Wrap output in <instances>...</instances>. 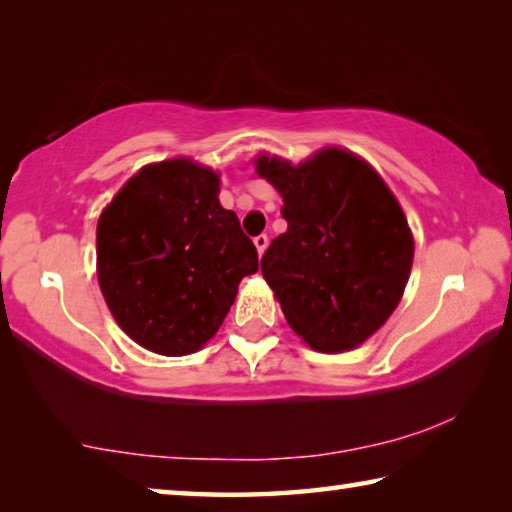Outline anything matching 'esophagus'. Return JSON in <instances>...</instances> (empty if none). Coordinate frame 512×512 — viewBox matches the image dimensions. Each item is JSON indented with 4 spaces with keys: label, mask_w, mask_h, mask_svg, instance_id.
<instances>
[{
    "label": "esophagus",
    "mask_w": 512,
    "mask_h": 512,
    "mask_svg": "<svg viewBox=\"0 0 512 512\" xmlns=\"http://www.w3.org/2000/svg\"><path fill=\"white\" fill-rule=\"evenodd\" d=\"M253 241H255V248H257L259 257H262V255H264V250H266V246H268V237H266V235H257Z\"/></svg>",
    "instance_id": "obj_1"
}]
</instances>
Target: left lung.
Returning <instances> with one entry per match:
<instances>
[{"label":"left lung","instance_id":"8db88e82","mask_svg":"<svg viewBox=\"0 0 512 512\" xmlns=\"http://www.w3.org/2000/svg\"><path fill=\"white\" fill-rule=\"evenodd\" d=\"M257 173L282 196L289 228L262 257L284 318L311 350L361 345L400 305L413 235L400 203L366 160L323 149L293 167L259 155Z\"/></svg>","mask_w":512,"mask_h":512}]
</instances>
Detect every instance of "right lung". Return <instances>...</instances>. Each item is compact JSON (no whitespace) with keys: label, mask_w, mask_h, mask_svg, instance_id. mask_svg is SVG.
Masks as SVG:
<instances>
[{"label":"right lung","mask_w":512,"mask_h":512,"mask_svg":"<svg viewBox=\"0 0 512 512\" xmlns=\"http://www.w3.org/2000/svg\"><path fill=\"white\" fill-rule=\"evenodd\" d=\"M219 176L187 158L146 164L99 216L97 275L117 325L142 348L183 357L219 332L241 277L259 268Z\"/></svg>","instance_id":"1"}]
</instances>
